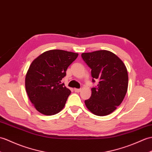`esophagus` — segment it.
Here are the masks:
<instances>
[{
	"instance_id": "34e87169",
	"label": "esophagus",
	"mask_w": 152,
	"mask_h": 152,
	"mask_svg": "<svg viewBox=\"0 0 152 152\" xmlns=\"http://www.w3.org/2000/svg\"><path fill=\"white\" fill-rule=\"evenodd\" d=\"M74 90H75V91L76 93H79V92H80V91H81V89H76V88Z\"/></svg>"
}]
</instances>
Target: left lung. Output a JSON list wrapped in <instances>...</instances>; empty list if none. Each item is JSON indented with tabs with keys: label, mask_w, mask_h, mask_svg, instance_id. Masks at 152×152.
<instances>
[{
	"label": "left lung",
	"mask_w": 152,
	"mask_h": 152,
	"mask_svg": "<svg viewBox=\"0 0 152 152\" xmlns=\"http://www.w3.org/2000/svg\"><path fill=\"white\" fill-rule=\"evenodd\" d=\"M82 57L91 69L93 82L99 81L97 87L91 89V96L85 104L95 115L111 114L121 105L128 91L126 66L114 53L105 50L82 53Z\"/></svg>",
	"instance_id": "8db88e82"
}]
</instances>
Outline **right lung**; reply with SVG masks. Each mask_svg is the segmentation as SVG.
Segmentation results:
<instances>
[{
  "label": "right lung",
  "instance_id": "right-lung-1",
  "mask_svg": "<svg viewBox=\"0 0 152 152\" xmlns=\"http://www.w3.org/2000/svg\"><path fill=\"white\" fill-rule=\"evenodd\" d=\"M78 54L62 50L43 52L31 62L25 77V88L34 107L45 115L58 113L71 91L61 83L68 66Z\"/></svg>",
  "mask_w": 152,
  "mask_h": 152
}]
</instances>
